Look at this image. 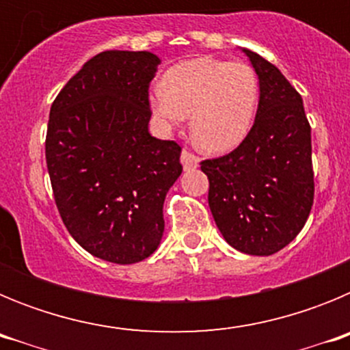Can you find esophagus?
<instances>
[{"label":"esophagus","mask_w":350,"mask_h":350,"mask_svg":"<svg viewBox=\"0 0 350 350\" xmlns=\"http://www.w3.org/2000/svg\"><path fill=\"white\" fill-rule=\"evenodd\" d=\"M180 161H182V165H184L185 170H193V168H196L198 163H200V157H198L196 154L191 152V150H187V148H184V150H182Z\"/></svg>","instance_id":"34e87169"}]
</instances>
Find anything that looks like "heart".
<instances>
[{
    "mask_svg": "<svg viewBox=\"0 0 350 350\" xmlns=\"http://www.w3.org/2000/svg\"><path fill=\"white\" fill-rule=\"evenodd\" d=\"M259 101L254 68L202 55L175 64L150 91V108L163 128L189 116L191 137L208 152H228L249 135Z\"/></svg>",
    "mask_w": 350,
    "mask_h": 350,
    "instance_id": "b5f03b06",
    "label": "heart"
}]
</instances>
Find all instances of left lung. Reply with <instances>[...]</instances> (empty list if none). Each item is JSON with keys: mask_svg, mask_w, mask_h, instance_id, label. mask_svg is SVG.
Instances as JSON below:
<instances>
[{"mask_svg": "<svg viewBox=\"0 0 350 350\" xmlns=\"http://www.w3.org/2000/svg\"><path fill=\"white\" fill-rule=\"evenodd\" d=\"M245 54L259 79L254 124L234 150L200 165L226 242L245 254L271 256L295 240L314 205L310 124L301 96L279 68Z\"/></svg>", "mask_w": 350, "mask_h": 350, "instance_id": "left-lung-1", "label": "left lung"}]
</instances>
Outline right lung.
<instances>
[{"instance_id": "1", "label": "right lung", "mask_w": 350, "mask_h": 350, "mask_svg": "<svg viewBox=\"0 0 350 350\" xmlns=\"http://www.w3.org/2000/svg\"><path fill=\"white\" fill-rule=\"evenodd\" d=\"M157 64L152 52H100L51 107L45 159L61 219L89 254L117 265L157 249L182 173L180 145L148 133Z\"/></svg>"}]
</instances>
